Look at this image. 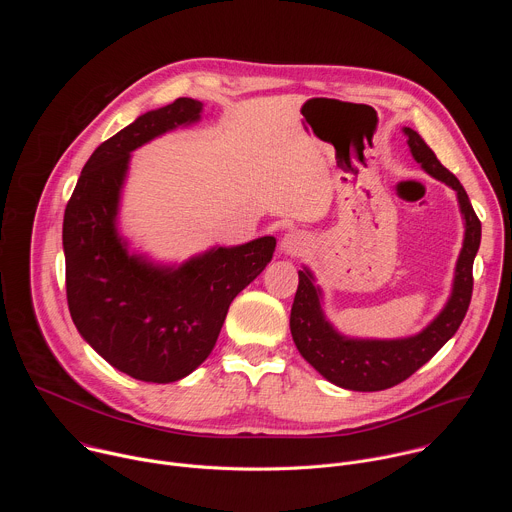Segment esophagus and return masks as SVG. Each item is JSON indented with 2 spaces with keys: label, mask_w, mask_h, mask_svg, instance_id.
I'll return each instance as SVG.
<instances>
[{
  "label": "esophagus",
  "mask_w": 512,
  "mask_h": 512,
  "mask_svg": "<svg viewBox=\"0 0 512 512\" xmlns=\"http://www.w3.org/2000/svg\"><path fill=\"white\" fill-rule=\"evenodd\" d=\"M306 247H308V243H306L304 235L298 233V231H291V233H287V235L281 239V251H283L285 255H291V257L306 253Z\"/></svg>",
  "instance_id": "obj_1"
}]
</instances>
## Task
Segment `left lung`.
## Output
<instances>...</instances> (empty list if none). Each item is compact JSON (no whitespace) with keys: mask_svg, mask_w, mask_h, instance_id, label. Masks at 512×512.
Returning <instances> with one entry per match:
<instances>
[{"mask_svg":"<svg viewBox=\"0 0 512 512\" xmlns=\"http://www.w3.org/2000/svg\"><path fill=\"white\" fill-rule=\"evenodd\" d=\"M409 148L421 168L458 192L466 218L464 249L456 267L454 294L421 334L405 340H348L340 336L322 316L318 289L312 273L300 271V283L289 314V328L300 354L330 383L350 391H383L409 379L440 350L460 328L474 289V257L480 247L482 225L460 180L440 164L417 131L405 127Z\"/></svg>","mask_w":512,"mask_h":512,"instance_id":"8db88e82","label":"left lung"}]
</instances>
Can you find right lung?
<instances>
[{"instance_id":"add662e5","label":"right lung","mask_w":512,"mask_h":512,"mask_svg":"<svg viewBox=\"0 0 512 512\" xmlns=\"http://www.w3.org/2000/svg\"><path fill=\"white\" fill-rule=\"evenodd\" d=\"M202 103L182 97L137 117L103 141L85 164L64 210L66 300L81 336L117 371L172 383L204 362L231 302L271 261L273 237L218 247L178 269L127 255L115 233L129 152L176 125L196 121Z\"/></svg>"}]
</instances>
